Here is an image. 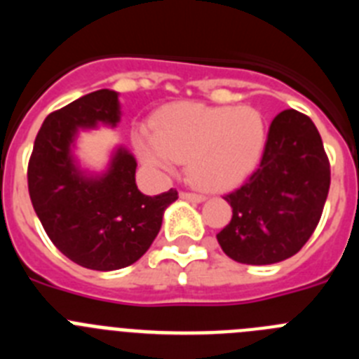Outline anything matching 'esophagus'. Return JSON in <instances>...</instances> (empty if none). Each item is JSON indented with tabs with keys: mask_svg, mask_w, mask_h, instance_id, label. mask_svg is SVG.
I'll list each match as a JSON object with an SVG mask.
<instances>
[{
	"mask_svg": "<svg viewBox=\"0 0 359 359\" xmlns=\"http://www.w3.org/2000/svg\"><path fill=\"white\" fill-rule=\"evenodd\" d=\"M180 196H182L183 199H189V201H196V203L205 201V196L198 194V192H187V190H183V192Z\"/></svg>",
	"mask_w": 359,
	"mask_h": 359,
	"instance_id": "1",
	"label": "esophagus"
}]
</instances>
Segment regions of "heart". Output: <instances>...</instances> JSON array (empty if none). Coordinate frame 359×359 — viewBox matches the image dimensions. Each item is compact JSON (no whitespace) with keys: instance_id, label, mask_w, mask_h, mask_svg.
Masks as SVG:
<instances>
[{"instance_id":"b5f03b06","label":"heart","mask_w":359,"mask_h":359,"mask_svg":"<svg viewBox=\"0 0 359 359\" xmlns=\"http://www.w3.org/2000/svg\"><path fill=\"white\" fill-rule=\"evenodd\" d=\"M266 120L250 106L170 104L158 113L154 133H136V151L152 169L170 172L189 160V176L205 190H224L257 167L266 145Z\"/></svg>"}]
</instances>
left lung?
I'll return each instance as SVG.
<instances>
[{"label":"left lung","instance_id":"1","mask_svg":"<svg viewBox=\"0 0 359 359\" xmlns=\"http://www.w3.org/2000/svg\"><path fill=\"white\" fill-rule=\"evenodd\" d=\"M331 165L307 115L286 109L273 118L259 169L224 196L230 223L217 243L243 264H275L300 252L322 217Z\"/></svg>","mask_w":359,"mask_h":359}]
</instances>
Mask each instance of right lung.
Returning <instances> with one entry per match:
<instances>
[{
  "mask_svg": "<svg viewBox=\"0 0 359 359\" xmlns=\"http://www.w3.org/2000/svg\"><path fill=\"white\" fill-rule=\"evenodd\" d=\"M118 120L115 91L84 95L46 116L28 161V192L46 236L69 261L97 271L138 261L156 239L165 208L177 199L176 189L154 198L142 194L136 160L123 149L100 177L75 167L69 145L77 129Z\"/></svg>",
  "mask_w": 359,
  "mask_h": 359,
  "instance_id": "obj_1",
  "label": "right lung"
}]
</instances>
